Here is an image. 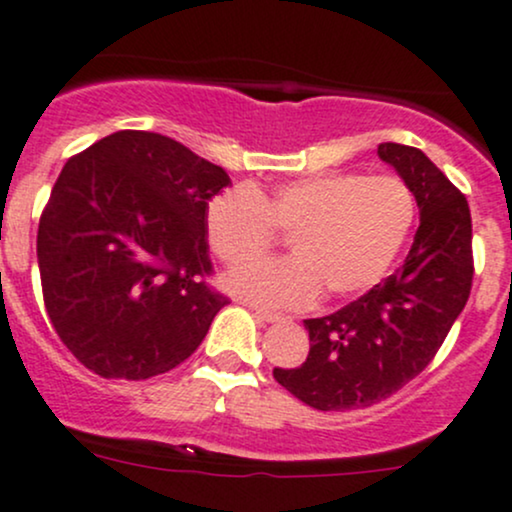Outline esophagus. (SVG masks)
<instances>
[{"mask_svg": "<svg viewBox=\"0 0 512 512\" xmlns=\"http://www.w3.org/2000/svg\"><path fill=\"white\" fill-rule=\"evenodd\" d=\"M252 315H255L257 320H262V322H279V320H284V315L272 313V310H267V308H252Z\"/></svg>", "mask_w": 512, "mask_h": 512, "instance_id": "obj_1", "label": "esophagus"}]
</instances>
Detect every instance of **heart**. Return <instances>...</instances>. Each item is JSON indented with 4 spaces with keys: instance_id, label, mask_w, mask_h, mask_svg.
<instances>
[{
    "instance_id": "heart-1",
    "label": "heart",
    "mask_w": 512,
    "mask_h": 512,
    "mask_svg": "<svg viewBox=\"0 0 512 512\" xmlns=\"http://www.w3.org/2000/svg\"><path fill=\"white\" fill-rule=\"evenodd\" d=\"M416 223V197L395 175L327 170L276 185L269 195L248 185L216 195L207 207L209 248L238 267L291 236L293 257L240 267L226 286L240 298L303 308L322 291L351 298L373 289L402 252Z\"/></svg>"
}]
</instances>
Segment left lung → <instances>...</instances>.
Segmentation results:
<instances>
[{
    "mask_svg": "<svg viewBox=\"0 0 512 512\" xmlns=\"http://www.w3.org/2000/svg\"><path fill=\"white\" fill-rule=\"evenodd\" d=\"M378 156L414 192L421 223L395 274L337 313L305 320L303 366L274 368L276 383L320 411L363 409L424 370L472 291V214L443 170L414 146L385 142Z\"/></svg>",
    "mask_w": 512,
    "mask_h": 512,
    "instance_id": "8db88e82",
    "label": "left lung"
}]
</instances>
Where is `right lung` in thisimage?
I'll list each match as a JSON object with an SVG mask.
<instances>
[{
    "instance_id": "1",
    "label": "right lung",
    "mask_w": 512,
    "mask_h": 512,
    "mask_svg": "<svg viewBox=\"0 0 512 512\" xmlns=\"http://www.w3.org/2000/svg\"><path fill=\"white\" fill-rule=\"evenodd\" d=\"M226 170L156 132L122 129L64 163L38 226L43 301L62 344L101 378L146 380L190 358L228 298L207 207Z\"/></svg>"
}]
</instances>
